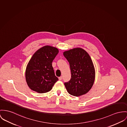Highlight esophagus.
Returning <instances> with one entry per match:
<instances>
[{"label": "esophagus", "mask_w": 127, "mask_h": 127, "mask_svg": "<svg viewBox=\"0 0 127 127\" xmlns=\"http://www.w3.org/2000/svg\"><path fill=\"white\" fill-rule=\"evenodd\" d=\"M62 79V77L60 76V77H59V80H61Z\"/></svg>", "instance_id": "esophagus-1"}]
</instances>
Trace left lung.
<instances>
[{"mask_svg": "<svg viewBox=\"0 0 127 127\" xmlns=\"http://www.w3.org/2000/svg\"><path fill=\"white\" fill-rule=\"evenodd\" d=\"M63 55L69 64L71 79L64 85L74 96L86 94L92 87L95 78L94 66L89 54L81 48L65 51Z\"/></svg>", "mask_w": 127, "mask_h": 127, "instance_id": "left-lung-1", "label": "left lung"}]
</instances>
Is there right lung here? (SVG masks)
Returning <instances> with one entry per match:
<instances>
[{"label": "right lung", "mask_w": 127, "mask_h": 127, "mask_svg": "<svg viewBox=\"0 0 127 127\" xmlns=\"http://www.w3.org/2000/svg\"><path fill=\"white\" fill-rule=\"evenodd\" d=\"M59 49L49 45L38 50L32 56L26 69V79L29 88L39 93L50 91L59 79L52 63Z\"/></svg>", "instance_id": "right-lung-1"}]
</instances>
